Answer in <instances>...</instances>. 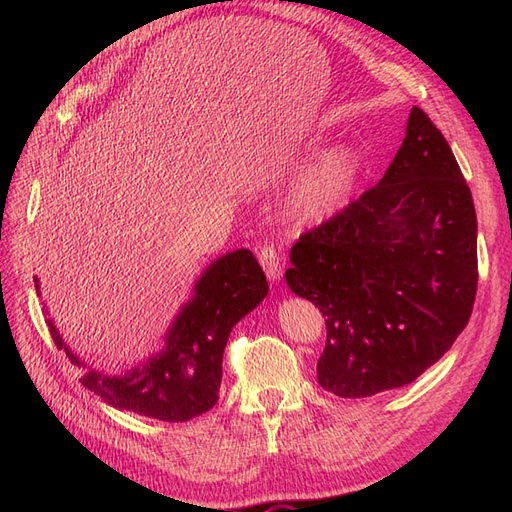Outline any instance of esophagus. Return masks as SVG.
Wrapping results in <instances>:
<instances>
[{
    "label": "esophagus",
    "instance_id": "34e87169",
    "mask_svg": "<svg viewBox=\"0 0 512 512\" xmlns=\"http://www.w3.org/2000/svg\"><path fill=\"white\" fill-rule=\"evenodd\" d=\"M258 262L262 265V269H265V273H267V277H269V282H277V280H280V275H282V260H280V252H277L273 245L260 247Z\"/></svg>",
    "mask_w": 512,
    "mask_h": 512
}]
</instances>
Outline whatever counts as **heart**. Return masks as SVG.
<instances>
[{"label": "heart", "instance_id": "b5f03b06", "mask_svg": "<svg viewBox=\"0 0 512 512\" xmlns=\"http://www.w3.org/2000/svg\"><path fill=\"white\" fill-rule=\"evenodd\" d=\"M356 173L354 153L335 147L309 166L294 183L292 211L305 222L327 218L344 205Z\"/></svg>", "mask_w": 512, "mask_h": 512}]
</instances>
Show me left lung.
I'll return each mask as SVG.
<instances>
[{"label":"left lung","instance_id":"1","mask_svg":"<svg viewBox=\"0 0 512 512\" xmlns=\"http://www.w3.org/2000/svg\"><path fill=\"white\" fill-rule=\"evenodd\" d=\"M290 290L327 318L318 382L337 397L410 384L466 329L478 284L472 192L414 106L378 185L290 250Z\"/></svg>","mask_w":512,"mask_h":512}]
</instances>
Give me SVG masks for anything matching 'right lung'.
<instances>
[{"mask_svg":"<svg viewBox=\"0 0 512 512\" xmlns=\"http://www.w3.org/2000/svg\"><path fill=\"white\" fill-rule=\"evenodd\" d=\"M36 290L38 277H34ZM269 284L250 250L230 252L207 267L194 297L181 307L166 346L126 374L89 369L81 382L108 406L168 423H183L218 404L222 356L235 324L267 297ZM40 294V292H38ZM49 329L57 348L76 367L85 363L61 339L53 320Z\"/></svg>","mask_w":512,"mask_h":512,"instance_id":"add662e5","label":"right lung"}]
</instances>
